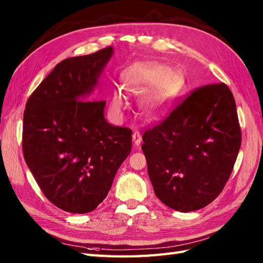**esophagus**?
<instances>
[{
  "label": "esophagus",
  "mask_w": 263,
  "mask_h": 263,
  "mask_svg": "<svg viewBox=\"0 0 263 263\" xmlns=\"http://www.w3.org/2000/svg\"><path fill=\"white\" fill-rule=\"evenodd\" d=\"M133 140H134V144L136 146H139L140 142H141V136H140V133L138 130H135L133 133Z\"/></svg>",
  "instance_id": "esophagus-1"
}]
</instances>
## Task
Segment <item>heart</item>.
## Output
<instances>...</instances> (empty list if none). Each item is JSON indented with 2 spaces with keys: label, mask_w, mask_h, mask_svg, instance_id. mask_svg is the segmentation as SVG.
Listing matches in <instances>:
<instances>
[{
  "label": "heart",
  "mask_w": 263,
  "mask_h": 263,
  "mask_svg": "<svg viewBox=\"0 0 263 263\" xmlns=\"http://www.w3.org/2000/svg\"><path fill=\"white\" fill-rule=\"evenodd\" d=\"M126 91L134 94H144L141 107L146 116L157 118L160 116L169 103L177 97L184 86V79L169 66L156 61H141L134 63L123 73ZM127 104L123 90L113 92L110 105L115 113H121Z\"/></svg>",
  "instance_id": "heart-1"
}]
</instances>
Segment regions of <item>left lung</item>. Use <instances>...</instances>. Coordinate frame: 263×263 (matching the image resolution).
Segmentation results:
<instances>
[{
    "label": "left lung",
    "mask_w": 263,
    "mask_h": 263,
    "mask_svg": "<svg viewBox=\"0 0 263 263\" xmlns=\"http://www.w3.org/2000/svg\"><path fill=\"white\" fill-rule=\"evenodd\" d=\"M142 141L159 200L182 213L205 208L225 187L241 145L232 91L222 82L197 87Z\"/></svg>",
    "instance_id": "8db88e82"
}]
</instances>
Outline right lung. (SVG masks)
Instances as JSON below:
<instances>
[{
  "mask_svg": "<svg viewBox=\"0 0 263 263\" xmlns=\"http://www.w3.org/2000/svg\"><path fill=\"white\" fill-rule=\"evenodd\" d=\"M110 46L59 62L27 100L23 154L48 200L69 213L94 211L132 149V130L108 124L95 87Z\"/></svg>",
  "mask_w": 263,
  "mask_h": 263,
  "instance_id": "obj_1",
  "label": "right lung"
}]
</instances>
